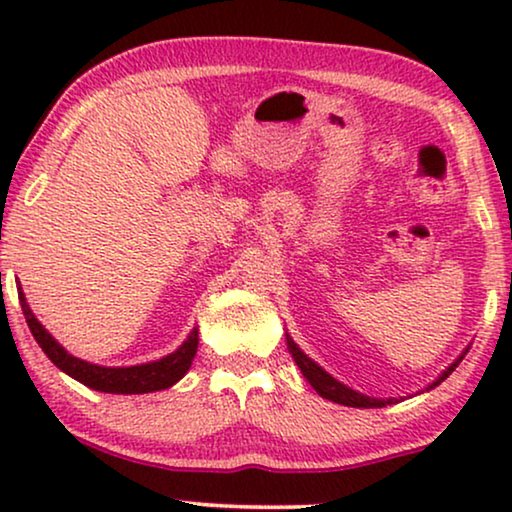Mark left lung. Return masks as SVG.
I'll use <instances>...</instances> for the list:
<instances>
[{
  "label": "left lung",
  "instance_id": "left-lung-1",
  "mask_svg": "<svg viewBox=\"0 0 512 512\" xmlns=\"http://www.w3.org/2000/svg\"><path fill=\"white\" fill-rule=\"evenodd\" d=\"M286 347H289V354L293 356V361H296L300 373H303L305 380L312 384V389L317 391L321 398H328V401H333V403L347 405V408H384V405L398 403V398H373V396L361 394V391H356L352 387H347V384H342L340 380H335L331 373H326V370L321 368L317 361H312L310 356H307L303 349H300L296 342H293L289 333H286ZM466 352H468V347L457 356V359L450 363V366L443 370V373L436 377V380L429 384V387L419 391V394H424V391H429V389H436L440 382L447 380V377L452 375V370L459 366L461 359H464Z\"/></svg>",
  "mask_w": 512,
  "mask_h": 512
}]
</instances>
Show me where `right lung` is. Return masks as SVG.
Here are the masks:
<instances>
[{
    "label": "right lung",
    "mask_w": 512,
    "mask_h": 512,
    "mask_svg": "<svg viewBox=\"0 0 512 512\" xmlns=\"http://www.w3.org/2000/svg\"><path fill=\"white\" fill-rule=\"evenodd\" d=\"M20 289V284H18ZM20 307H23L25 321L30 326L34 340L44 349V354L58 366L62 373L74 377L76 382L86 384V387L95 391H104V394H151V391L170 389L177 384L181 377L188 373L191 363L198 352V326L188 333V338L174 349L172 354L163 356L158 361L139 363V366H97V363L76 359L46 331L44 324L34 317V312L27 305V298L23 289L18 291Z\"/></svg>",
    "instance_id": "obj_1"
}]
</instances>
